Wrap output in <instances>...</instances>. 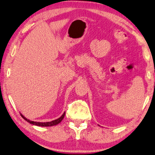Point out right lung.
Instances as JSON below:
<instances>
[{
    "label": "right lung",
    "mask_w": 155,
    "mask_h": 155,
    "mask_svg": "<svg viewBox=\"0 0 155 155\" xmlns=\"http://www.w3.org/2000/svg\"><path fill=\"white\" fill-rule=\"evenodd\" d=\"M65 112H64V113L63 114V115H62L60 117L58 118V119L53 120V121H51V122H40L31 121V120L27 119V118L24 117V116L22 114H21V115L22 116V117H23L24 120H26V121H27L28 122H29V123H31L32 124H34V125L41 126V127H51V126H54V125H56V124H59L60 122H61L62 120H63L64 117H65Z\"/></svg>",
    "instance_id": "add662e5"
}]
</instances>
